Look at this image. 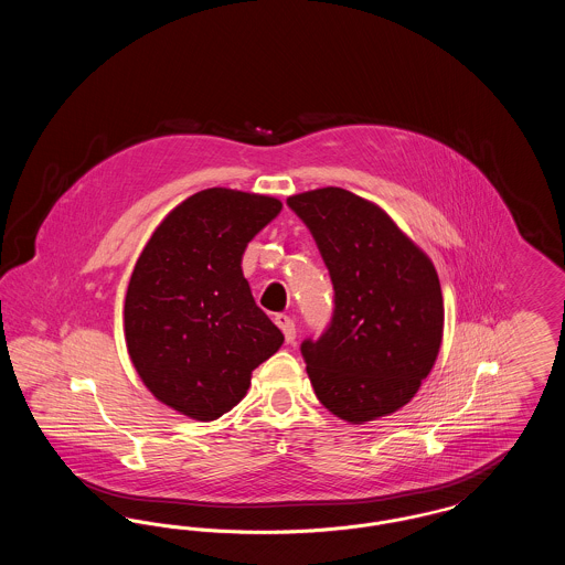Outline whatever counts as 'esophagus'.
I'll use <instances>...</instances> for the list:
<instances>
[{"label": "esophagus", "mask_w": 565, "mask_h": 565, "mask_svg": "<svg viewBox=\"0 0 565 565\" xmlns=\"http://www.w3.org/2000/svg\"><path fill=\"white\" fill-rule=\"evenodd\" d=\"M275 323H277L279 330L284 332L286 343H295L296 326L295 322H292V318H288V316H284V313H277V316H275Z\"/></svg>", "instance_id": "obj_1"}]
</instances>
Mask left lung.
I'll return each mask as SVG.
<instances>
[{
	"mask_svg": "<svg viewBox=\"0 0 565 565\" xmlns=\"http://www.w3.org/2000/svg\"><path fill=\"white\" fill-rule=\"evenodd\" d=\"M311 231L334 288L332 322L300 353L318 401L350 424L411 403L443 343L436 269L379 205L350 190L288 199Z\"/></svg>",
	"mask_w": 565,
	"mask_h": 565,
	"instance_id": "1",
	"label": "left lung"
}]
</instances>
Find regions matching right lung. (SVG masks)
I'll return each mask as SVG.
<instances>
[{
    "mask_svg": "<svg viewBox=\"0 0 565 565\" xmlns=\"http://www.w3.org/2000/svg\"><path fill=\"white\" fill-rule=\"evenodd\" d=\"M281 201L207 189L162 220L135 263L125 339L135 371L157 401L196 422L242 403L252 371L284 334L256 305L242 258Z\"/></svg>",
    "mask_w": 565,
    "mask_h": 565,
    "instance_id": "add662e5",
    "label": "right lung"
}]
</instances>
